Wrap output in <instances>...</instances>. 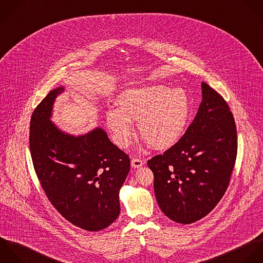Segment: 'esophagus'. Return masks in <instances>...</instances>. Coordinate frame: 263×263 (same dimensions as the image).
Wrapping results in <instances>:
<instances>
[{
    "label": "esophagus",
    "mask_w": 263,
    "mask_h": 263,
    "mask_svg": "<svg viewBox=\"0 0 263 263\" xmlns=\"http://www.w3.org/2000/svg\"><path fill=\"white\" fill-rule=\"evenodd\" d=\"M131 166L133 168H140L141 166H143V162L140 160V159H137V158H133L131 160Z\"/></svg>",
    "instance_id": "1"
}]
</instances>
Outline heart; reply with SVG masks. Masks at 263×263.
<instances>
[{"label":"heart","mask_w":263,"mask_h":263,"mask_svg":"<svg viewBox=\"0 0 263 263\" xmlns=\"http://www.w3.org/2000/svg\"><path fill=\"white\" fill-rule=\"evenodd\" d=\"M118 104L119 108L106 112V124L120 148L131 143V121H138L139 134L151 147L169 148L183 135L191 114L186 91L161 84L125 90L119 96Z\"/></svg>","instance_id":"heart-1"}]
</instances>
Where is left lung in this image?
Masks as SVG:
<instances>
[{
  "mask_svg": "<svg viewBox=\"0 0 263 263\" xmlns=\"http://www.w3.org/2000/svg\"><path fill=\"white\" fill-rule=\"evenodd\" d=\"M202 97L178 142L147 162L161 210L183 224L202 219L219 203L238 152L236 122L227 101L206 83H202Z\"/></svg>",
  "mask_w": 263,
  "mask_h": 263,
  "instance_id": "1",
  "label": "left lung"
}]
</instances>
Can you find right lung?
<instances>
[{
	"label": "right lung",
	"instance_id": "add662e5",
	"mask_svg": "<svg viewBox=\"0 0 263 263\" xmlns=\"http://www.w3.org/2000/svg\"><path fill=\"white\" fill-rule=\"evenodd\" d=\"M63 87L48 93L31 115L29 148L39 181L55 209L89 232L109 227L120 214L119 193L130 159L99 127L73 136L50 120Z\"/></svg>",
	"mask_w": 263,
	"mask_h": 263
}]
</instances>
